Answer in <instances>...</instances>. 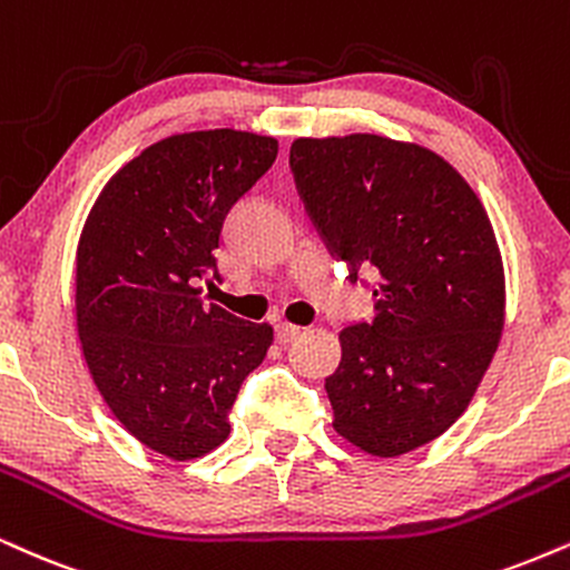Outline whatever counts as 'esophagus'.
Wrapping results in <instances>:
<instances>
[{
  "instance_id": "esophagus-1",
  "label": "esophagus",
  "mask_w": 570,
  "mask_h": 570,
  "mask_svg": "<svg viewBox=\"0 0 570 570\" xmlns=\"http://www.w3.org/2000/svg\"><path fill=\"white\" fill-rule=\"evenodd\" d=\"M303 334V328L299 326H292V324H278L276 326V340L281 342V345H289V342H294Z\"/></svg>"
}]
</instances>
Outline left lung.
Listing matches in <instances>:
<instances>
[{"label":"left lung","instance_id":"obj_1","mask_svg":"<svg viewBox=\"0 0 570 570\" xmlns=\"http://www.w3.org/2000/svg\"><path fill=\"white\" fill-rule=\"evenodd\" d=\"M289 167L332 257L374 271V318L340 332L334 430L401 456L454 424L504 328V267L481 198L433 150L380 135L299 137Z\"/></svg>","mask_w":570,"mask_h":570}]
</instances>
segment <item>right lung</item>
Returning a JSON list of instances; mask_svg holds the SVG:
<instances>
[{"label":"right lung","instance_id":"add662e5","mask_svg":"<svg viewBox=\"0 0 570 570\" xmlns=\"http://www.w3.org/2000/svg\"><path fill=\"white\" fill-rule=\"evenodd\" d=\"M278 142L236 129L164 137L116 173L77 249V328L102 401L137 441L185 462L230 433L242 382L273 326L204 305L230 209Z\"/></svg>","mask_w":570,"mask_h":570}]
</instances>
